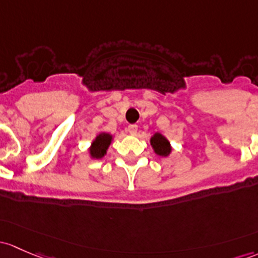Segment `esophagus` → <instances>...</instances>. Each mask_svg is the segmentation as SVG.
<instances>
[{
  "instance_id": "1",
  "label": "esophagus",
  "mask_w": 258,
  "mask_h": 258,
  "mask_svg": "<svg viewBox=\"0 0 258 258\" xmlns=\"http://www.w3.org/2000/svg\"><path fill=\"white\" fill-rule=\"evenodd\" d=\"M137 130H138L137 124H130L128 128H127V131H128L131 135H136L137 134Z\"/></svg>"
}]
</instances>
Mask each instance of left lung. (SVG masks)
Instances as JSON below:
<instances>
[{
    "mask_svg": "<svg viewBox=\"0 0 258 258\" xmlns=\"http://www.w3.org/2000/svg\"><path fill=\"white\" fill-rule=\"evenodd\" d=\"M151 145L153 146L154 152L159 156H168L170 153V146L165 138L161 134H156L151 138Z\"/></svg>",
    "mask_w": 258,
    "mask_h": 258,
    "instance_id": "1",
    "label": "left lung"
}]
</instances>
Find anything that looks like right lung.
Here are the masks:
<instances>
[{
	"label": "right lung",
	"mask_w": 258,
	"mask_h": 258,
	"mask_svg": "<svg viewBox=\"0 0 258 258\" xmlns=\"http://www.w3.org/2000/svg\"><path fill=\"white\" fill-rule=\"evenodd\" d=\"M112 137L108 134H100L96 137V140L93 142V146L90 148V154L94 158H101L106 153L107 147L110 146Z\"/></svg>",
	"instance_id": "obj_1"
}]
</instances>
